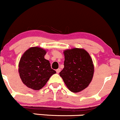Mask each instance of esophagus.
I'll return each instance as SVG.
<instances>
[{"instance_id": "obj_1", "label": "esophagus", "mask_w": 120, "mask_h": 120, "mask_svg": "<svg viewBox=\"0 0 120 120\" xmlns=\"http://www.w3.org/2000/svg\"><path fill=\"white\" fill-rule=\"evenodd\" d=\"M56 73H60V69H57L56 70Z\"/></svg>"}]
</instances>
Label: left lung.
<instances>
[{
  "instance_id": "obj_1",
  "label": "left lung",
  "mask_w": 120,
  "mask_h": 120,
  "mask_svg": "<svg viewBox=\"0 0 120 120\" xmlns=\"http://www.w3.org/2000/svg\"><path fill=\"white\" fill-rule=\"evenodd\" d=\"M64 68L60 75L69 90L79 92L87 88L94 72L92 60L84 49H73L64 51Z\"/></svg>"
}]
</instances>
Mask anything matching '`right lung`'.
I'll return each mask as SVG.
<instances>
[{
	"mask_svg": "<svg viewBox=\"0 0 120 120\" xmlns=\"http://www.w3.org/2000/svg\"><path fill=\"white\" fill-rule=\"evenodd\" d=\"M46 51L34 47L28 49L21 58L19 76L23 83L34 90L42 88L56 71L51 69L50 62L44 58Z\"/></svg>",
	"mask_w": 120,
	"mask_h": 120,
	"instance_id": "add662e5",
	"label": "right lung"
}]
</instances>
